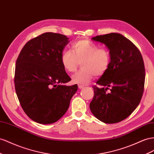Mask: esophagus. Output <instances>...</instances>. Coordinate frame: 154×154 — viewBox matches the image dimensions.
Returning a JSON list of instances; mask_svg holds the SVG:
<instances>
[{"instance_id":"esophagus-1","label":"esophagus","mask_w":154,"mask_h":154,"mask_svg":"<svg viewBox=\"0 0 154 154\" xmlns=\"http://www.w3.org/2000/svg\"><path fill=\"white\" fill-rule=\"evenodd\" d=\"M78 88L80 89H81L82 88H84V86L82 85H78Z\"/></svg>"}]
</instances>
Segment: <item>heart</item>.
<instances>
[{
  "label": "heart",
  "mask_w": 154,
  "mask_h": 154,
  "mask_svg": "<svg viewBox=\"0 0 154 154\" xmlns=\"http://www.w3.org/2000/svg\"><path fill=\"white\" fill-rule=\"evenodd\" d=\"M72 51H65L61 55V63L65 71L74 72L81 63V70L74 74L72 81L79 85H87L95 76L103 75L111 64V53L105 47H98L90 41L80 39L74 43Z\"/></svg>",
  "instance_id": "heart-1"
}]
</instances>
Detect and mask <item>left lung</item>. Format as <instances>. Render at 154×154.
Returning a JSON list of instances; mask_svg holds the SVG:
<instances>
[{
  "label": "left lung",
  "instance_id": "obj_1",
  "mask_svg": "<svg viewBox=\"0 0 154 154\" xmlns=\"http://www.w3.org/2000/svg\"><path fill=\"white\" fill-rule=\"evenodd\" d=\"M91 39L106 45L111 53V64L97 82L100 87L93 86L94 97L90 109L103 122L117 123L133 113L143 97L145 81L143 57L131 41L117 33L97 35Z\"/></svg>",
  "mask_w": 154,
  "mask_h": 154
}]
</instances>
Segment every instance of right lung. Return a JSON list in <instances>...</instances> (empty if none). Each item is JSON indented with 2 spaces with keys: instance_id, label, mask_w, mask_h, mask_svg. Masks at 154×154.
Segmentation results:
<instances>
[{
  "instance_id": "obj_1",
  "label": "right lung",
  "mask_w": 154,
  "mask_h": 154,
  "mask_svg": "<svg viewBox=\"0 0 154 154\" xmlns=\"http://www.w3.org/2000/svg\"><path fill=\"white\" fill-rule=\"evenodd\" d=\"M69 39L60 34L43 33L28 41L17 59V96L24 113L37 123L57 121L78 90L77 85H64L71 80L61 61Z\"/></svg>"
}]
</instances>
